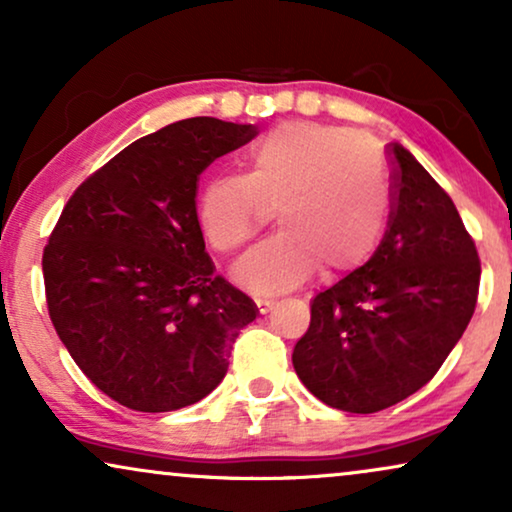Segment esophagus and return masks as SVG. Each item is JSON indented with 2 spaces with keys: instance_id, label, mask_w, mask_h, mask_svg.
Masks as SVG:
<instances>
[{
  "instance_id": "esophagus-1",
  "label": "esophagus",
  "mask_w": 512,
  "mask_h": 512,
  "mask_svg": "<svg viewBox=\"0 0 512 512\" xmlns=\"http://www.w3.org/2000/svg\"><path fill=\"white\" fill-rule=\"evenodd\" d=\"M254 303L261 314H268L272 307H275V300H270V298H254Z\"/></svg>"
}]
</instances>
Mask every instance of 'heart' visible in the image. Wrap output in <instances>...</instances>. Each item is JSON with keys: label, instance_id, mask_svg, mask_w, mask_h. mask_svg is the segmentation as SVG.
<instances>
[{"label": "heart", "instance_id": "heart-1", "mask_svg": "<svg viewBox=\"0 0 512 512\" xmlns=\"http://www.w3.org/2000/svg\"><path fill=\"white\" fill-rule=\"evenodd\" d=\"M394 188L375 146L352 130L286 123L249 151L247 174H216L198 198V223L221 254L247 244L272 212L279 235L235 263L258 296L296 289L321 268L340 277L366 265L387 233Z\"/></svg>", "mask_w": 512, "mask_h": 512}]
</instances>
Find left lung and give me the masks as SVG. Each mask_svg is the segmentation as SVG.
<instances>
[{
    "mask_svg": "<svg viewBox=\"0 0 512 512\" xmlns=\"http://www.w3.org/2000/svg\"><path fill=\"white\" fill-rule=\"evenodd\" d=\"M394 207L373 258L312 300L293 347L300 382L331 408L370 415L422 389L475 312L480 258L450 195L389 144Z\"/></svg>",
    "mask_w": 512,
    "mask_h": 512,
    "instance_id": "8db88e82",
    "label": "left lung"
}]
</instances>
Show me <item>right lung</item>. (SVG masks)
<instances>
[{"label":"right lung","mask_w":512,"mask_h":512,"mask_svg":"<svg viewBox=\"0 0 512 512\" xmlns=\"http://www.w3.org/2000/svg\"><path fill=\"white\" fill-rule=\"evenodd\" d=\"M258 135L195 116L83 181L44 249L48 314L83 375L116 403L172 412L219 387L258 307L216 275L195 209L200 174Z\"/></svg>","instance_id":"add662e5"}]
</instances>
